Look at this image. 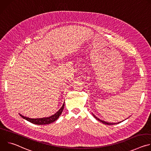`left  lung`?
I'll use <instances>...</instances> for the list:
<instances>
[{"label":"left lung","mask_w":151,"mask_h":151,"mask_svg":"<svg viewBox=\"0 0 151 151\" xmlns=\"http://www.w3.org/2000/svg\"><path fill=\"white\" fill-rule=\"evenodd\" d=\"M93 116H94V118L96 119H98L99 121H100V122H101L102 123H103V124H107V125H114V124H116V123H111V122H105V121H102V120H101V119H100L99 118H98L97 117H96L93 114ZM118 123H119V122H117V124Z\"/></svg>","instance_id":"8db88e82"}]
</instances>
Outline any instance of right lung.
I'll use <instances>...</instances> for the list:
<instances>
[{
	"instance_id": "1",
	"label": "right lung",
	"mask_w": 151,
	"mask_h": 151,
	"mask_svg": "<svg viewBox=\"0 0 151 151\" xmlns=\"http://www.w3.org/2000/svg\"><path fill=\"white\" fill-rule=\"evenodd\" d=\"M64 102L63 104V106H61V108L58 110V112H57L54 115L50 116V117H46V118H29L28 117H26L23 116L22 115L19 114V115L22 117L23 118L25 119L26 120L35 124H37V125H45V124H51L54 121H55L60 116V115L61 114L63 109H64Z\"/></svg>"
}]
</instances>
